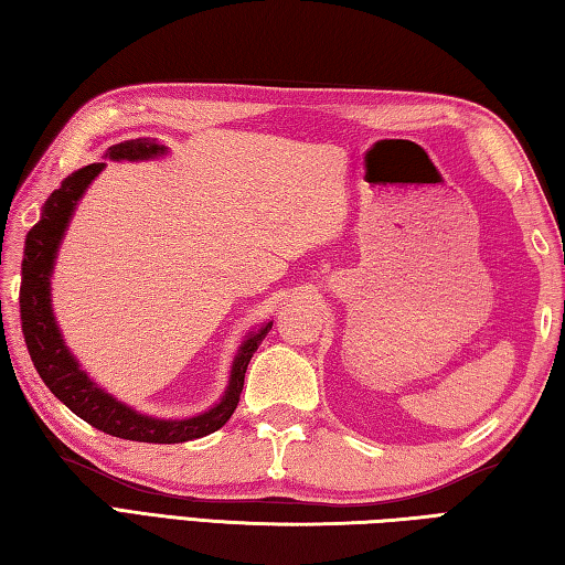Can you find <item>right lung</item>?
Segmentation results:
<instances>
[{
  "instance_id": "1",
  "label": "right lung",
  "mask_w": 565,
  "mask_h": 565,
  "mask_svg": "<svg viewBox=\"0 0 565 565\" xmlns=\"http://www.w3.org/2000/svg\"><path fill=\"white\" fill-rule=\"evenodd\" d=\"M164 154V145L150 140V137H140V140H125L108 147L103 159H110V162H147V159H159ZM105 167H108L105 162H95L81 167L78 172L63 179L61 186L53 189L46 204L41 206V218L36 226L26 233L24 260H21L19 310L29 356L53 396L76 413L78 418L90 423L93 428L122 440L159 445L204 438V435L223 428L233 411H236L250 356L260 347L265 334L270 332L273 322H265L246 334L236 356H233L228 386L223 391V396L209 411L191 415V418H154V415L140 413L127 406V403L117 401L113 393L98 386L88 376V371L78 364V359L71 354L66 339L61 334L51 307V278L58 248L66 238L68 223L76 214L78 201Z\"/></svg>"
}]
</instances>
